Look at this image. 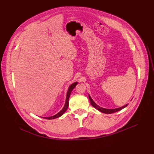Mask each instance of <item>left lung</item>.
Wrapping results in <instances>:
<instances>
[{"instance_id": "obj_1", "label": "left lung", "mask_w": 154, "mask_h": 154, "mask_svg": "<svg viewBox=\"0 0 154 154\" xmlns=\"http://www.w3.org/2000/svg\"><path fill=\"white\" fill-rule=\"evenodd\" d=\"M88 98H89V100H90V102L91 105H92V106H94L95 109H96L97 110H98L99 111H100L101 112H103V113H105V114H112V113H114L116 112H118V111H119L121 110H122L123 109L125 108L126 106H127L128 105V104L125 105L122 107H119V108H118V109H105V108H103V107H101L100 106L97 105L95 102L92 100V99L91 98V97L90 96V95L88 94Z\"/></svg>"}]
</instances>
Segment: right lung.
Masks as SVG:
<instances>
[{
    "instance_id": "1",
    "label": "right lung",
    "mask_w": 154,
    "mask_h": 154,
    "mask_svg": "<svg viewBox=\"0 0 154 154\" xmlns=\"http://www.w3.org/2000/svg\"><path fill=\"white\" fill-rule=\"evenodd\" d=\"M78 84V82H74L73 83H72V84L69 86V88H68V91L67 92V96H66V103H65V105L63 106V108L60 110L58 114H57L54 116H50V117H44V119H55V118H59L60 117V116H62L65 112H66L69 106V97H70V95H71V93L72 92V91L73 90V88L76 87V85Z\"/></svg>"
}]
</instances>
